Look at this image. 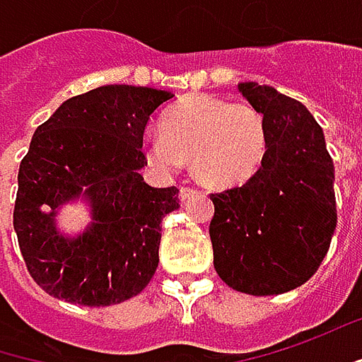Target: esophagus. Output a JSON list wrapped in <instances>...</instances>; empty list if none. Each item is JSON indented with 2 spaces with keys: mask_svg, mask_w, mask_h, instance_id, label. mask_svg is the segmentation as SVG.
<instances>
[{
  "mask_svg": "<svg viewBox=\"0 0 362 362\" xmlns=\"http://www.w3.org/2000/svg\"><path fill=\"white\" fill-rule=\"evenodd\" d=\"M178 194H180V201H188L190 197L199 194V190H197V188H192V186H182Z\"/></svg>",
  "mask_w": 362,
  "mask_h": 362,
  "instance_id": "34e87169",
  "label": "esophagus"
}]
</instances>
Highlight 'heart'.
I'll return each instance as SVG.
<instances>
[{
    "mask_svg": "<svg viewBox=\"0 0 362 362\" xmlns=\"http://www.w3.org/2000/svg\"><path fill=\"white\" fill-rule=\"evenodd\" d=\"M268 122L245 104L217 96H190L172 108L161 133L145 139V156L161 170L192 160L197 178L213 188L252 180L268 160Z\"/></svg>",
    "mask_w": 362,
    "mask_h": 362,
    "instance_id": "1",
    "label": "heart"
}]
</instances>
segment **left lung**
Returning a JSON list of instances; mask_svg holds the SVG:
<instances>
[{
  "instance_id": "obj_1",
  "label": "left lung",
  "mask_w": 362,
  "mask_h": 362,
  "mask_svg": "<svg viewBox=\"0 0 362 362\" xmlns=\"http://www.w3.org/2000/svg\"><path fill=\"white\" fill-rule=\"evenodd\" d=\"M244 98L268 122V160L242 186L211 194L213 264L231 288L281 295L315 274L336 229L334 163L322 127L297 100L254 81Z\"/></svg>"
}]
</instances>
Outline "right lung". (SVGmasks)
<instances>
[{
  "label": "right lung",
  "mask_w": 362,
  "mask_h": 362,
  "mask_svg": "<svg viewBox=\"0 0 362 362\" xmlns=\"http://www.w3.org/2000/svg\"><path fill=\"white\" fill-rule=\"evenodd\" d=\"M174 94L102 86L63 102L30 141L18 172L13 229L26 268L49 295L88 308L139 295L160 262L161 219L180 206L178 188H153L143 133ZM93 206L77 238L54 227L56 206L74 198ZM52 213L49 214L48 211Z\"/></svg>",
  "instance_id": "add662e5"
}]
</instances>
